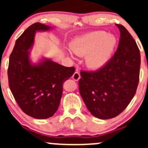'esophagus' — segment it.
Here are the masks:
<instances>
[{
	"mask_svg": "<svg viewBox=\"0 0 148 148\" xmlns=\"http://www.w3.org/2000/svg\"><path fill=\"white\" fill-rule=\"evenodd\" d=\"M81 78V76H80V74L78 72V71H75V72L74 73V74H73L72 76V79L74 80V81H79V79Z\"/></svg>",
	"mask_w": 148,
	"mask_h": 148,
	"instance_id": "esophagus-1",
	"label": "esophagus"
}]
</instances>
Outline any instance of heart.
Returning a JSON list of instances; mask_svg holds the SVG:
<instances>
[{"mask_svg": "<svg viewBox=\"0 0 148 148\" xmlns=\"http://www.w3.org/2000/svg\"><path fill=\"white\" fill-rule=\"evenodd\" d=\"M117 40L104 31H95L77 37L70 49L77 56H85V64L92 69H99L108 63L114 50ZM67 54L74 59L72 53Z\"/></svg>", "mask_w": 148, "mask_h": 148, "instance_id": "obj_1", "label": "heart"}]
</instances>
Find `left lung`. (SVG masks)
I'll use <instances>...</instances> for the list:
<instances>
[{
	"instance_id": "obj_1",
	"label": "left lung",
	"mask_w": 148,
	"mask_h": 148,
	"mask_svg": "<svg viewBox=\"0 0 148 148\" xmlns=\"http://www.w3.org/2000/svg\"><path fill=\"white\" fill-rule=\"evenodd\" d=\"M120 39L110 62L97 71H81L79 93L92 115L102 120L117 117L136 92L140 67V51L127 30L117 25Z\"/></svg>"
}]
</instances>
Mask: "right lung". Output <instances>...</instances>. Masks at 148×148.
<instances>
[{"instance_id":"right-lung-1","label":"right lung","mask_w":148,"mask_h":148,"mask_svg":"<svg viewBox=\"0 0 148 148\" xmlns=\"http://www.w3.org/2000/svg\"><path fill=\"white\" fill-rule=\"evenodd\" d=\"M53 27L36 23L16 40L9 58L8 69L10 91L19 107L36 119L52 117L58 110L62 96L63 83L75 71L50 59L41 57L32 62L31 50L36 32H45Z\"/></svg>"}]
</instances>
